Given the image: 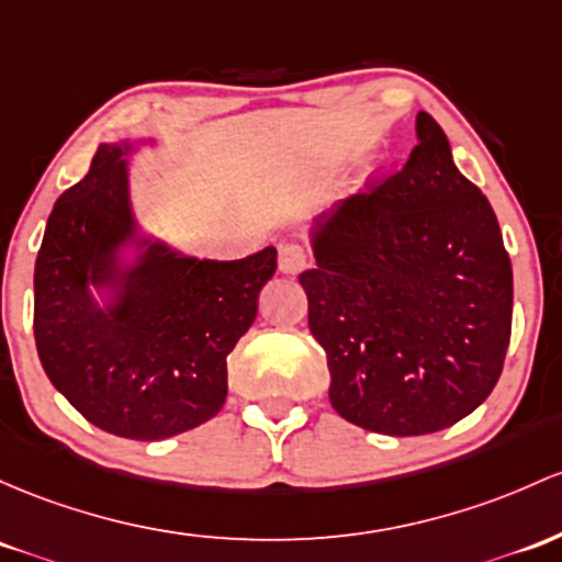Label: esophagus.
Listing matches in <instances>:
<instances>
[{"label":"esophagus","instance_id":"1","mask_svg":"<svg viewBox=\"0 0 562 562\" xmlns=\"http://www.w3.org/2000/svg\"><path fill=\"white\" fill-rule=\"evenodd\" d=\"M310 256L301 248L299 243H282L280 245V271L282 274H299L301 269H306Z\"/></svg>","mask_w":562,"mask_h":562}]
</instances>
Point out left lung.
<instances>
[{
	"label": "left lung",
	"instance_id": "1",
	"mask_svg": "<svg viewBox=\"0 0 562 562\" xmlns=\"http://www.w3.org/2000/svg\"><path fill=\"white\" fill-rule=\"evenodd\" d=\"M400 172L314 221L299 277L328 355L330 405L381 435L440 431L496 386L512 333V263L485 194L427 111Z\"/></svg>",
	"mask_w": 562,
	"mask_h": 562
}]
</instances>
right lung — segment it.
Here are the masks:
<instances>
[{
    "label": "right lung",
    "mask_w": 562,
    "mask_h": 562,
    "mask_svg": "<svg viewBox=\"0 0 562 562\" xmlns=\"http://www.w3.org/2000/svg\"><path fill=\"white\" fill-rule=\"evenodd\" d=\"M122 154L98 146L55 202L34 269V338L47 379L90 424L165 440L224 408L226 357L256 319L277 250L200 261L140 237ZM125 244L133 265L119 258ZM90 286L112 304L98 307Z\"/></svg>",
    "instance_id": "1"
}]
</instances>
